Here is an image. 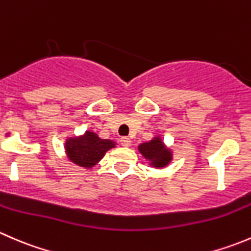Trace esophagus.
Instances as JSON below:
<instances>
[{"instance_id": "34e87169", "label": "esophagus", "mask_w": 251, "mask_h": 251, "mask_svg": "<svg viewBox=\"0 0 251 251\" xmlns=\"http://www.w3.org/2000/svg\"><path fill=\"white\" fill-rule=\"evenodd\" d=\"M121 146L124 147H130L131 146V140L128 137H121L120 138Z\"/></svg>"}]
</instances>
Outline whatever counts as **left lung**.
Here are the masks:
<instances>
[{"mask_svg":"<svg viewBox=\"0 0 251 251\" xmlns=\"http://www.w3.org/2000/svg\"><path fill=\"white\" fill-rule=\"evenodd\" d=\"M138 149H140L142 155L151 161V165L155 166V168H164L173 159L171 151L165 148L159 137H155L147 143H142Z\"/></svg>","mask_w":251,"mask_h":251,"instance_id":"obj_1","label":"left lung"}]
</instances>
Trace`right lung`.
<instances>
[{
  "instance_id": "1",
  "label": "right lung",
  "mask_w": 251,
  "mask_h": 251,
  "mask_svg": "<svg viewBox=\"0 0 251 251\" xmlns=\"http://www.w3.org/2000/svg\"><path fill=\"white\" fill-rule=\"evenodd\" d=\"M114 147L113 141L102 140L96 133L87 131L81 137L69 138L65 143V151L73 163L82 168H92L104 156L105 151Z\"/></svg>"
}]
</instances>
